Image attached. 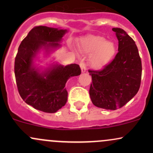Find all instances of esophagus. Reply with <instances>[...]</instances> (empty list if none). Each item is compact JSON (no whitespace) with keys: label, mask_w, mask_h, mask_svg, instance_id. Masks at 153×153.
<instances>
[{"label":"esophagus","mask_w":153,"mask_h":153,"mask_svg":"<svg viewBox=\"0 0 153 153\" xmlns=\"http://www.w3.org/2000/svg\"><path fill=\"white\" fill-rule=\"evenodd\" d=\"M80 69H81V72H82V73H85V72H86V67H85V63H84V62H80Z\"/></svg>","instance_id":"obj_1"}]
</instances>
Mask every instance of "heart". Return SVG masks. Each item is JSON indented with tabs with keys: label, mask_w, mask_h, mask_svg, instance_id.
Segmentation results:
<instances>
[{
	"label": "heart",
	"mask_w": 153,
	"mask_h": 153,
	"mask_svg": "<svg viewBox=\"0 0 153 153\" xmlns=\"http://www.w3.org/2000/svg\"><path fill=\"white\" fill-rule=\"evenodd\" d=\"M80 47L88 53L94 52L91 62L93 66L96 68H101L109 62L117 51L114 42L106 41V38L97 35H89L84 37L80 42Z\"/></svg>",
	"instance_id": "b5f03b06"
}]
</instances>
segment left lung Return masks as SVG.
<instances>
[{"instance_id": "1", "label": "left lung", "mask_w": 153, "mask_h": 153, "mask_svg": "<svg viewBox=\"0 0 153 153\" xmlns=\"http://www.w3.org/2000/svg\"><path fill=\"white\" fill-rule=\"evenodd\" d=\"M119 41L118 53L101 71H88L92 77L89 94L96 106L116 110L138 92L142 77V62L134 40L120 28L112 29Z\"/></svg>"}]
</instances>
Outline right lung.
<instances>
[{
	"instance_id": "obj_1",
	"label": "right lung",
	"mask_w": 153,
	"mask_h": 153,
	"mask_svg": "<svg viewBox=\"0 0 153 153\" xmlns=\"http://www.w3.org/2000/svg\"><path fill=\"white\" fill-rule=\"evenodd\" d=\"M68 31L44 26L33 28L19 45L15 58L16 81L21 97L28 105L46 113H54L65 105L66 82L81 73L77 64L64 66L53 62L44 68L35 64L41 51L47 57L59 49Z\"/></svg>"
}]
</instances>
